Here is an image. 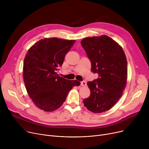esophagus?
<instances>
[{
	"mask_svg": "<svg viewBox=\"0 0 149 149\" xmlns=\"http://www.w3.org/2000/svg\"><path fill=\"white\" fill-rule=\"evenodd\" d=\"M81 86H86V82L85 81H81Z\"/></svg>",
	"mask_w": 149,
	"mask_h": 149,
	"instance_id": "obj_1",
	"label": "esophagus"
}]
</instances>
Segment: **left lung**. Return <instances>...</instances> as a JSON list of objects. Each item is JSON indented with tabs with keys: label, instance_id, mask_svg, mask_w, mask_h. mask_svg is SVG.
I'll return each instance as SVG.
<instances>
[{
	"label": "left lung",
	"instance_id": "left-lung-1",
	"mask_svg": "<svg viewBox=\"0 0 149 149\" xmlns=\"http://www.w3.org/2000/svg\"><path fill=\"white\" fill-rule=\"evenodd\" d=\"M81 46L91 60V70L99 78L88 82L89 97L83 100L84 106L93 113L111 109L121 97L127 79V62L122 47L106 35L86 37Z\"/></svg>",
	"mask_w": 149,
	"mask_h": 149
}]
</instances>
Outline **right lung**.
I'll return each instance as SVG.
<instances>
[{
	"label": "right lung",
	"instance_id": "add662e5",
	"mask_svg": "<svg viewBox=\"0 0 149 149\" xmlns=\"http://www.w3.org/2000/svg\"><path fill=\"white\" fill-rule=\"evenodd\" d=\"M75 40L45 38L28 49L23 62V76L27 93L34 104L45 112L57 110L69 92L80 83L58 76L57 70Z\"/></svg>",
	"mask_w": 149,
	"mask_h": 149
}]
</instances>
